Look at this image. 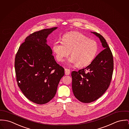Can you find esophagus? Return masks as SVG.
<instances>
[{
  "mask_svg": "<svg viewBox=\"0 0 129 129\" xmlns=\"http://www.w3.org/2000/svg\"><path fill=\"white\" fill-rule=\"evenodd\" d=\"M65 74L66 75H69L70 74V70L68 69H65Z\"/></svg>",
  "mask_w": 129,
  "mask_h": 129,
  "instance_id": "34e87169",
  "label": "esophagus"
}]
</instances>
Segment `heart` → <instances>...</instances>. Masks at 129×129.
<instances>
[{"label":"heart","mask_w":129,"mask_h":129,"mask_svg":"<svg viewBox=\"0 0 129 129\" xmlns=\"http://www.w3.org/2000/svg\"><path fill=\"white\" fill-rule=\"evenodd\" d=\"M62 42L55 41L52 50L56 59L63 62L69 55V64H77L80 67L88 66L95 58L98 51V45L93 40L77 32H71L64 34Z\"/></svg>","instance_id":"heart-1"}]
</instances>
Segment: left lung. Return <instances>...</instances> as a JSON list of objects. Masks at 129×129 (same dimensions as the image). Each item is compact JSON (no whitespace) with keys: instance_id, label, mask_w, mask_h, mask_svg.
<instances>
[{"instance_id":"left-lung-1","label":"left lung","mask_w":129,"mask_h":129,"mask_svg":"<svg viewBox=\"0 0 129 129\" xmlns=\"http://www.w3.org/2000/svg\"><path fill=\"white\" fill-rule=\"evenodd\" d=\"M92 33L99 37L104 49L85 68L71 74L74 95L84 103L95 101L105 93L109 87L113 71L112 53L105 39L98 33Z\"/></svg>"}]
</instances>
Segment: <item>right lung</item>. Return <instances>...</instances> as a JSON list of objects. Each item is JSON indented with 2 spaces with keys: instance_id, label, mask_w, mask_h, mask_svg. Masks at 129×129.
Masks as SVG:
<instances>
[{
  "instance_id": "add662e5",
  "label": "right lung",
  "mask_w": 129,
  "mask_h": 129,
  "mask_svg": "<svg viewBox=\"0 0 129 129\" xmlns=\"http://www.w3.org/2000/svg\"><path fill=\"white\" fill-rule=\"evenodd\" d=\"M57 27L44 29L27 36L15 57V68L18 86L30 101L39 105L55 96L64 69L58 64L47 44L48 35Z\"/></svg>"
}]
</instances>
